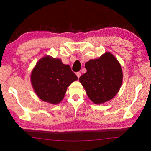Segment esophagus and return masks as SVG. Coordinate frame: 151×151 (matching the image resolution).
<instances>
[{
    "mask_svg": "<svg viewBox=\"0 0 151 151\" xmlns=\"http://www.w3.org/2000/svg\"><path fill=\"white\" fill-rule=\"evenodd\" d=\"M76 76H77V77L79 78L80 76H81V73L77 72V73H76Z\"/></svg>",
    "mask_w": 151,
    "mask_h": 151,
    "instance_id": "1",
    "label": "esophagus"
}]
</instances>
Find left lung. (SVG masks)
Segmentation results:
<instances>
[{
    "instance_id": "8db88e82",
    "label": "left lung",
    "mask_w": 151,
    "mask_h": 151,
    "mask_svg": "<svg viewBox=\"0 0 151 151\" xmlns=\"http://www.w3.org/2000/svg\"><path fill=\"white\" fill-rule=\"evenodd\" d=\"M87 72L79 78L89 99L101 104L113 99L123 82L120 63L111 52H106L97 59L85 63Z\"/></svg>"
}]
</instances>
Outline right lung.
Masks as SVG:
<instances>
[{"mask_svg": "<svg viewBox=\"0 0 151 151\" xmlns=\"http://www.w3.org/2000/svg\"><path fill=\"white\" fill-rule=\"evenodd\" d=\"M30 80L35 93L41 100L57 104L63 100L67 88L78 77L61 59L45 56L34 67Z\"/></svg>", "mask_w": 151, "mask_h": 151, "instance_id": "right-lung-1", "label": "right lung"}]
</instances>
